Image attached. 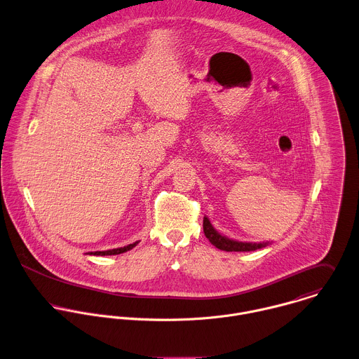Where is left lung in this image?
<instances>
[{"label":"left lung","instance_id":"obj_1","mask_svg":"<svg viewBox=\"0 0 359 359\" xmlns=\"http://www.w3.org/2000/svg\"><path fill=\"white\" fill-rule=\"evenodd\" d=\"M203 228H204V233H205L207 239L215 248H218L219 250H225V252H253V250H257V249H262V248H266L267 245H270V242L253 243V242H238V241L229 239V238L221 235L219 232H217L207 217H204Z\"/></svg>","mask_w":359,"mask_h":359}]
</instances>
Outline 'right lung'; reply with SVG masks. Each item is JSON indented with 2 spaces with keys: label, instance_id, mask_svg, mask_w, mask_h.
<instances>
[{
  "label": "right lung",
  "instance_id": "right-lung-1",
  "mask_svg": "<svg viewBox=\"0 0 359 359\" xmlns=\"http://www.w3.org/2000/svg\"><path fill=\"white\" fill-rule=\"evenodd\" d=\"M138 245V242H134L128 246H124V248H117V249H111V250H103V252H90L88 255H93V256H113V255H120V253H124L127 250H131L133 248H135Z\"/></svg>",
  "mask_w": 359,
  "mask_h": 359
}]
</instances>
